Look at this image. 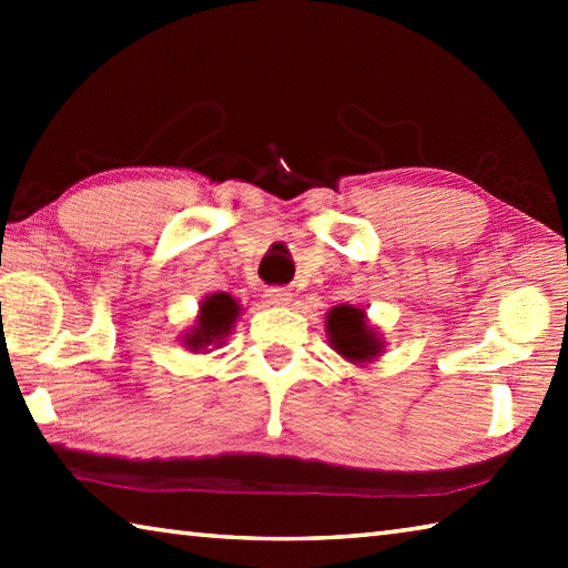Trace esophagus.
Segmentation results:
<instances>
[{"label":"esophagus","instance_id":"obj_1","mask_svg":"<svg viewBox=\"0 0 568 568\" xmlns=\"http://www.w3.org/2000/svg\"><path fill=\"white\" fill-rule=\"evenodd\" d=\"M265 301L271 305H287L293 301V293H287L285 287H271V291H265Z\"/></svg>","mask_w":568,"mask_h":568}]
</instances>
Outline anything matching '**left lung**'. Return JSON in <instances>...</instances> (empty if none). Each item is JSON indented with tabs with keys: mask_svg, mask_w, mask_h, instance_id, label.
Instances as JSON below:
<instances>
[{
	"mask_svg": "<svg viewBox=\"0 0 568 568\" xmlns=\"http://www.w3.org/2000/svg\"><path fill=\"white\" fill-rule=\"evenodd\" d=\"M325 335H328L331 348L341 355L343 361L353 365L376 363L386 341L378 328H373L368 315L363 307L341 303L325 313Z\"/></svg>",
	"mask_w": 568,
	"mask_h": 568,
	"instance_id": "8db88e82",
	"label": "left lung"
}]
</instances>
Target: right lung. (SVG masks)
Here are the masks:
<instances>
[{
    "label": "right lung",
    "instance_id": "right-lung-1",
    "mask_svg": "<svg viewBox=\"0 0 568 568\" xmlns=\"http://www.w3.org/2000/svg\"><path fill=\"white\" fill-rule=\"evenodd\" d=\"M240 313H243V305L230 293L205 295L200 301L195 323L182 335V345L190 353H210L223 348L225 338L235 328Z\"/></svg>",
    "mask_w": 568,
    "mask_h": 568
}]
</instances>
